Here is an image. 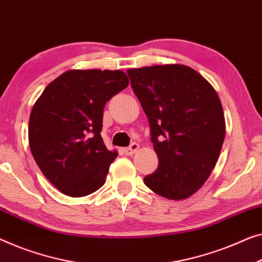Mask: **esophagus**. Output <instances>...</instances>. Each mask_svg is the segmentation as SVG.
<instances>
[{"label": "esophagus", "instance_id": "1", "mask_svg": "<svg viewBox=\"0 0 262 262\" xmlns=\"http://www.w3.org/2000/svg\"><path fill=\"white\" fill-rule=\"evenodd\" d=\"M139 149V145L137 143H132L130 146L128 147H125V149H123V152L126 155V156H132V155L136 154Z\"/></svg>", "mask_w": 262, "mask_h": 262}]
</instances>
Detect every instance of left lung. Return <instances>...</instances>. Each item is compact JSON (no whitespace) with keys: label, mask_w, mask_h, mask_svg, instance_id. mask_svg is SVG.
<instances>
[{"label":"left lung","mask_w":262,"mask_h":262,"mask_svg":"<svg viewBox=\"0 0 262 262\" xmlns=\"http://www.w3.org/2000/svg\"><path fill=\"white\" fill-rule=\"evenodd\" d=\"M147 116L158 168L144 178L155 194L184 200L199 190L217 162L226 135L221 100L199 72L185 65L127 70Z\"/></svg>","instance_id":"obj_1"}]
</instances>
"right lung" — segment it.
<instances>
[{"mask_svg":"<svg viewBox=\"0 0 262 262\" xmlns=\"http://www.w3.org/2000/svg\"><path fill=\"white\" fill-rule=\"evenodd\" d=\"M128 85L123 71L72 70L49 84L29 117V147L62 194L82 197L101 188L118 156L100 132L106 101Z\"/></svg>","mask_w":262,"mask_h":262,"instance_id":"add662e5","label":"right lung"}]
</instances>
